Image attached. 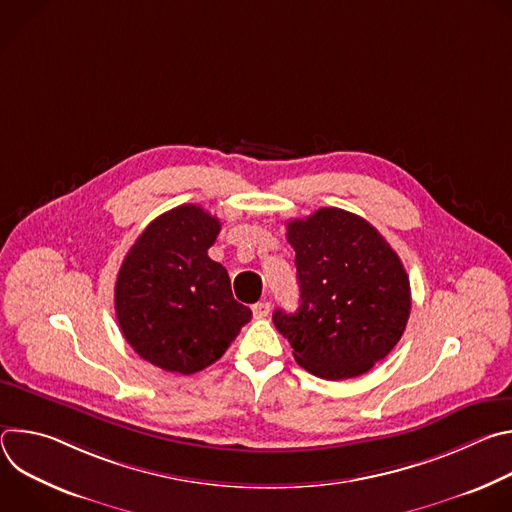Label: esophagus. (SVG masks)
I'll return each instance as SVG.
<instances>
[{"label": "esophagus", "mask_w": 512, "mask_h": 512, "mask_svg": "<svg viewBox=\"0 0 512 512\" xmlns=\"http://www.w3.org/2000/svg\"><path fill=\"white\" fill-rule=\"evenodd\" d=\"M251 310H253L255 318H267L271 312V306H269V302H257V304H253Z\"/></svg>", "instance_id": "esophagus-1"}]
</instances>
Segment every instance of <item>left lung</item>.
Listing matches in <instances>:
<instances>
[{
    "label": "left lung",
    "mask_w": 512,
    "mask_h": 512,
    "mask_svg": "<svg viewBox=\"0 0 512 512\" xmlns=\"http://www.w3.org/2000/svg\"><path fill=\"white\" fill-rule=\"evenodd\" d=\"M300 308L273 312L300 367L326 381L364 375L401 340L411 287L399 255L364 218L320 208L287 223Z\"/></svg>",
    "instance_id": "left-lung-1"
}]
</instances>
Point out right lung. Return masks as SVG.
<instances>
[{"label": "right lung", "instance_id": "add662e5", "mask_svg": "<svg viewBox=\"0 0 512 512\" xmlns=\"http://www.w3.org/2000/svg\"><path fill=\"white\" fill-rule=\"evenodd\" d=\"M218 233L221 221L204 208L176 206L145 227L117 273L121 334L168 373L210 367L251 320L233 298L227 269L208 257Z\"/></svg>", "mask_w": 512, "mask_h": 512}]
</instances>
